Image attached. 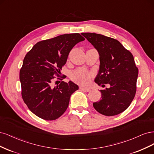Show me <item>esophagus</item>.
Wrapping results in <instances>:
<instances>
[{
	"label": "esophagus",
	"instance_id": "1",
	"mask_svg": "<svg viewBox=\"0 0 154 154\" xmlns=\"http://www.w3.org/2000/svg\"><path fill=\"white\" fill-rule=\"evenodd\" d=\"M79 88H80V90H83V91H87V92L90 91V88H85V87H84V86H80V87H79Z\"/></svg>",
	"mask_w": 154,
	"mask_h": 154
}]
</instances>
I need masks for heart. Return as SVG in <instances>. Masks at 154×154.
Returning <instances> with one entry per match:
<instances>
[{"mask_svg":"<svg viewBox=\"0 0 154 154\" xmlns=\"http://www.w3.org/2000/svg\"><path fill=\"white\" fill-rule=\"evenodd\" d=\"M91 73L82 68H79L71 74L72 80L77 83L86 85L90 82L91 78Z\"/></svg>","mask_w":154,"mask_h":154,"instance_id":"b5f03b06","label":"heart"}]
</instances>
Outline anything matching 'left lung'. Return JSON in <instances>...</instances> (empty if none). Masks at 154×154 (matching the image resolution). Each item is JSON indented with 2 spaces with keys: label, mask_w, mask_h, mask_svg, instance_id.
I'll use <instances>...</instances> for the list:
<instances>
[{
  "label": "left lung",
  "mask_w": 154,
  "mask_h": 154,
  "mask_svg": "<svg viewBox=\"0 0 154 154\" xmlns=\"http://www.w3.org/2000/svg\"><path fill=\"white\" fill-rule=\"evenodd\" d=\"M82 35L91 43L99 54L100 66L95 82L103 87L100 100L94 108L105 116L118 115L128 107L134 98L138 69L132 54L115 39L96 33Z\"/></svg>",
  "instance_id": "left-lung-1"
}]
</instances>
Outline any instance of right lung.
<instances>
[{
  "label": "right lung",
  "mask_w": 154,
  "mask_h": 154,
  "mask_svg": "<svg viewBox=\"0 0 154 154\" xmlns=\"http://www.w3.org/2000/svg\"><path fill=\"white\" fill-rule=\"evenodd\" d=\"M84 39L80 34H65L38 42L25 56L20 71L22 96L32 112L45 120L60 117L79 86L70 81L52 86L72 48ZM62 80V79H61Z\"/></svg>",
  "instance_id": "right-lung-1"
}]
</instances>
